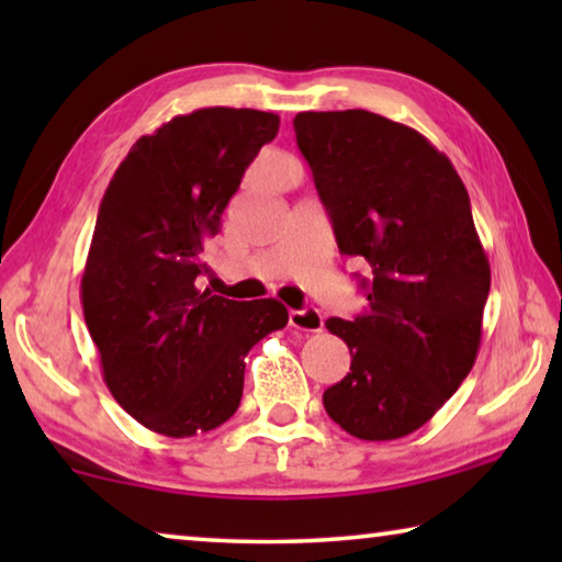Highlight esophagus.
Returning <instances> with one entry per match:
<instances>
[{
    "instance_id": "esophagus-1",
    "label": "esophagus",
    "mask_w": 562,
    "mask_h": 562,
    "mask_svg": "<svg viewBox=\"0 0 562 562\" xmlns=\"http://www.w3.org/2000/svg\"><path fill=\"white\" fill-rule=\"evenodd\" d=\"M290 327L300 331H322L325 319H322L319 310L304 307V310H290Z\"/></svg>"
}]
</instances>
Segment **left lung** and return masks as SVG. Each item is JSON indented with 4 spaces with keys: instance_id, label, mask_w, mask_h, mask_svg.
Listing matches in <instances>:
<instances>
[{
    "instance_id": "8db88e82",
    "label": "left lung",
    "mask_w": 562,
    "mask_h": 562,
    "mask_svg": "<svg viewBox=\"0 0 562 562\" xmlns=\"http://www.w3.org/2000/svg\"><path fill=\"white\" fill-rule=\"evenodd\" d=\"M294 133L339 252L372 268L364 312L325 322L351 367L322 402L357 439H402L449 402L481 347L491 265L469 193L429 138L379 113L302 111Z\"/></svg>"
}]
</instances>
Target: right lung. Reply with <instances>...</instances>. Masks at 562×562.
Listing matches in <instances>:
<instances>
[{
    "instance_id": "obj_1",
    "label": "right lung",
    "mask_w": 562,
    "mask_h": 562,
    "mask_svg": "<svg viewBox=\"0 0 562 562\" xmlns=\"http://www.w3.org/2000/svg\"><path fill=\"white\" fill-rule=\"evenodd\" d=\"M280 116L198 109L140 136L103 193L81 304L103 382L146 429L213 431L243 398L245 357L288 325L278 300L235 302L198 290L205 247L245 168Z\"/></svg>"
}]
</instances>
